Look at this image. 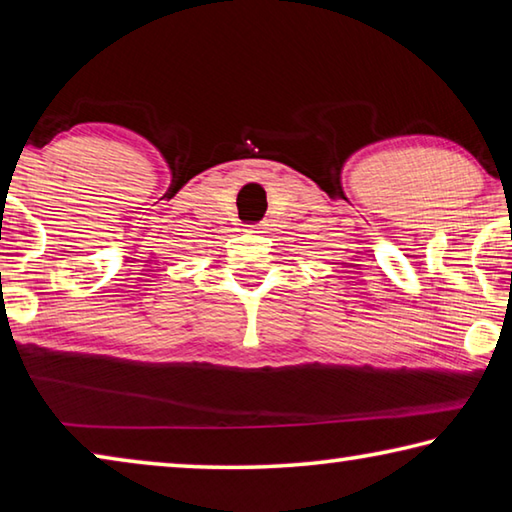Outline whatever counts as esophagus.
Here are the masks:
<instances>
[{"mask_svg":"<svg viewBox=\"0 0 512 512\" xmlns=\"http://www.w3.org/2000/svg\"><path fill=\"white\" fill-rule=\"evenodd\" d=\"M254 231H256V233H267V231H270V224H267V222H261V224H256V227H254Z\"/></svg>","mask_w":512,"mask_h":512,"instance_id":"1","label":"esophagus"}]
</instances>
